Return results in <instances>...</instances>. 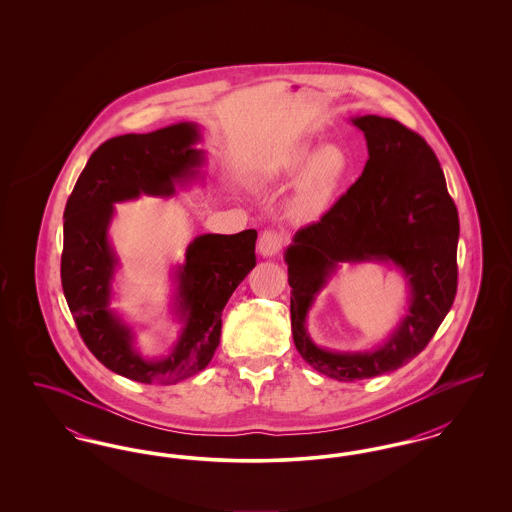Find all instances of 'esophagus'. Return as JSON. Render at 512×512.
I'll return each mask as SVG.
<instances>
[{"label":"esophagus","instance_id":"1","mask_svg":"<svg viewBox=\"0 0 512 512\" xmlns=\"http://www.w3.org/2000/svg\"><path fill=\"white\" fill-rule=\"evenodd\" d=\"M282 244H284V238H282V234H278V232H274V230H265L263 234H261V238H259V253L263 255V257H274L280 249H282Z\"/></svg>","mask_w":512,"mask_h":512}]
</instances>
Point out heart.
<instances>
[{
    "mask_svg": "<svg viewBox=\"0 0 512 512\" xmlns=\"http://www.w3.org/2000/svg\"><path fill=\"white\" fill-rule=\"evenodd\" d=\"M347 169L349 161L340 146H318L313 140H305L276 157L265 172L263 182L288 184L301 173L288 209L293 219L311 220L328 209L340 190Z\"/></svg>",
    "mask_w": 512,
    "mask_h": 512,
    "instance_id": "heart-1",
    "label": "heart"
}]
</instances>
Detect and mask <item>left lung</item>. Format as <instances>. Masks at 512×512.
Here are the masks:
<instances>
[{
    "instance_id": "obj_1",
    "label": "left lung",
    "mask_w": 512,
    "mask_h": 512,
    "mask_svg": "<svg viewBox=\"0 0 512 512\" xmlns=\"http://www.w3.org/2000/svg\"><path fill=\"white\" fill-rule=\"evenodd\" d=\"M351 122L365 134V171L322 219L295 232L284 253L295 347L305 363L340 382L407 365L434 338L457 293L459 213L436 153L393 119ZM341 262H386L410 286L406 315L370 352L326 350L306 332L308 311Z\"/></svg>"
}]
</instances>
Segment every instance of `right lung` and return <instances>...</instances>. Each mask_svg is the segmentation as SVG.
I'll list each match as a JSON object with an SVG mask.
<instances>
[{
  "instance_id": "add662e5",
  "label": "right lung",
  "mask_w": 512,
  "mask_h": 512,
  "mask_svg": "<svg viewBox=\"0 0 512 512\" xmlns=\"http://www.w3.org/2000/svg\"><path fill=\"white\" fill-rule=\"evenodd\" d=\"M195 122L149 134H124L92 153L63 215L61 284L76 328L101 365L142 384H176L211 363L220 341L222 309L255 267L257 232L201 234L174 268L172 311L182 328L169 355L147 359L136 332L111 309L119 255L109 242L115 203L140 195L169 197L195 180L205 151Z\"/></svg>"
}]
</instances>
